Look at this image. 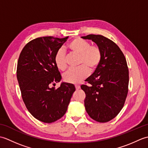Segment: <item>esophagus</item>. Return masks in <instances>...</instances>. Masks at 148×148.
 Wrapping results in <instances>:
<instances>
[{"label": "esophagus", "instance_id": "1", "mask_svg": "<svg viewBox=\"0 0 148 148\" xmlns=\"http://www.w3.org/2000/svg\"><path fill=\"white\" fill-rule=\"evenodd\" d=\"M75 87H76V89L77 90L80 89V86H79V85H76V86H75Z\"/></svg>", "mask_w": 148, "mask_h": 148}]
</instances>
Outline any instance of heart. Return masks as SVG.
Wrapping results in <instances>:
<instances>
[{"instance_id": "heart-1", "label": "heart", "mask_w": 148, "mask_h": 148, "mask_svg": "<svg viewBox=\"0 0 148 148\" xmlns=\"http://www.w3.org/2000/svg\"><path fill=\"white\" fill-rule=\"evenodd\" d=\"M68 48L70 51L79 55V64L76 69H71L64 76L65 82L78 84L89 76L90 70H95L102 60L101 50L97 46H91L90 42L81 38H76L69 42ZM55 63L59 70L64 71L67 69L65 53L60 49L55 56Z\"/></svg>"}]
</instances>
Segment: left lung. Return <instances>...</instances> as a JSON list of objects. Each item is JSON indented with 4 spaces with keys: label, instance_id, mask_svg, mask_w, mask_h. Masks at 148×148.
Wrapping results in <instances>:
<instances>
[{
    "label": "left lung",
    "instance_id": "obj_1",
    "mask_svg": "<svg viewBox=\"0 0 148 148\" xmlns=\"http://www.w3.org/2000/svg\"><path fill=\"white\" fill-rule=\"evenodd\" d=\"M92 40L101 50L102 60L95 72L81 85L86 94L84 107L94 120L111 121L120 112L128 93V69L123 53L111 40L101 35L83 36Z\"/></svg>",
    "mask_w": 148,
    "mask_h": 148
}]
</instances>
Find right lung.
I'll use <instances>...</instances> for the list:
<instances>
[{
	"label": "right lung",
	"instance_id": "add662e5",
	"mask_svg": "<svg viewBox=\"0 0 148 148\" xmlns=\"http://www.w3.org/2000/svg\"><path fill=\"white\" fill-rule=\"evenodd\" d=\"M69 37H39L25 46L19 56L17 79L28 111L38 120L50 123L61 118L67 110L75 86L61 83L52 86L62 76L55 56Z\"/></svg>",
	"mask_w": 148,
	"mask_h": 148
}]
</instances>
